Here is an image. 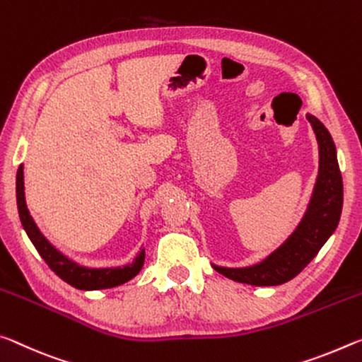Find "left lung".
Returning <instances> with one entry per match:
<instances>
[{"instance_id": "left-lung-1", "label": "left lung", "mask_w": 362, "mask_h": 362, "mask_svg": "<svg viewBox=\"0 0 362 362\" xmlns=\"http://www.w3.org/2000/svg\"><path fill=\"white\" fill-rule=\"evenodd\" d=\"M319 142V176L311 204L297 230L282 247L259 264L250 268H220L215 271L250 286H281L298 276L339 226L343 205V182L335 144L332 136L316 117L306 115Z\"/></svg>"}]
</instances>
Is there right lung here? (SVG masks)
Here are the masks:
<instances>
[{
  "label": "right lung",
  "instance_id": "1",
  "mask_svg": "<svg viewBox=\"0 0 362 362\" xmlns=\"http://www.w3.org/2000/svg\"><path fill=\"white\" fill-rule=\"evenodd\" d=\"M16 194H17V209H19V216L22 226L25 229L27 235L30 237L32 244L37 248V252L41 255L46 264L56 272L70 286L80 290H99V288H110L117 287L120 284H125L129 279L138 274L144 263V252H141L136 257L132 264L123 266V268H107V269H90L83 268L69 258H65L61 252H57L49 242L45 239V235L40 233V229L35 224L33 218L27 210L25 195H23V168L22 165L17 170L16 177Z\"/></svg>",
  "mask_w": 362,
  "mask_h": 362
}]
</instances>
